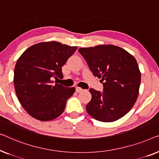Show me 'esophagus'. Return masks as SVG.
<instances>
[{"instance_id":"esophagus-1","label":"esophagus","mask_w":159,"mask_h":159,"mask_svg":"<svg viewBox=\"0 0 159 159\" xmlns=\"http://www.w3.org/2000/svg\"><path fill=\"white\" fill-rule=\"evenodd\" d=\"M75 91H76V92H78V93H80V92H81V91H83V89H81V88H80V87H76V88H75Z\"/></svg>"}]
</instances>
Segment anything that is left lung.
<instances>
[{
  "label": "left lung",
  "instance_id": "left-lung-1",
  "mask_svg": "<svg viewBox=\"0 0 159 159\" xmlns=\"http://www.w3.org/2000/svg\"><path fill=\"white\" fill-rule=\"evenodd\" d=\"M79 52L103 84L102 92L89 89L91 99L87 112L101 122L120 119L133 108L139 93L141 76L135 57L111 44L80 48Z\"/></svg>",
  "mask_w": 159,
  "mask_h": 159
}]
</instances>
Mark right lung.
I'll return each mask as SVG.
<instances>
[{"instance_id":"obj_1","label":"right lung","mask_w":159,"mask_h":159,"mask_svg":"<svg viewBox=\"0 0 159 159\" xmlns=\"http://www.w3.org/2000/svg\"><path fill=\"white\" fill-rule=\"evenodd\" d=\"M77 47L46 42L34 44L18 59L14 69L15 91L21 106L29 115L40 121H50L61 115L75 87L58 84L62 67Z\"/></svg>"}]
</instances>
